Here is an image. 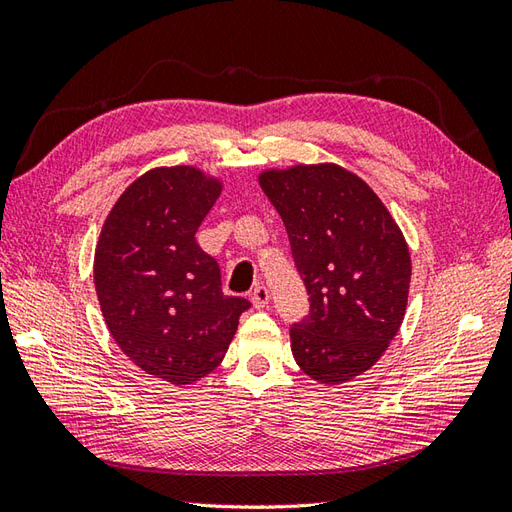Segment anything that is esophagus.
<instances>
[{
	"label": "esophagus",
	"instance_id": "1",
	"mask_svg": "<svg viewBox=\"0 0 512 512\" xmlns=\"http://www.w3.org/2000/svg\"><path fill=\"white\" fill-rule=\"evenodd\" d=\"M250 301H253V306H255L257 310L266 308V306H268V301H270V292H268V288H266V286H255V288H253V292H250Z\"/></svg>",
	"mask_w": 512,
	"mask_h": 512
}]
</instances>
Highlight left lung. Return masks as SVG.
Wrapping results in <instances>:
<instances>
[{
    "instance_id": "8db88e82",
    "label": "left lung",
    "mask_w": 512,
    "mask_h": 512,
    "mask_svg": "<svg viewBox=\"0 0 512 512\" xmlns=\"http://www.w3.org/2000/svg\"><path fill=\"white\" fill-rule=\"evenodd\" d=\"M259 187L284 220L310 312L290 328L312 380L341 385L385 354L405 319L411 257L387 206L332 162L268 169Z\"/></svg>"
}]
</instances>
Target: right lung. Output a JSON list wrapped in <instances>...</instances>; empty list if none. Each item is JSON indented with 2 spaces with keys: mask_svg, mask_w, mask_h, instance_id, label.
Returning a JSON list of instances; mask_svg holds the SVG:
<instances>
[{
  "mask_svg": "<svg viewBox=\"0 0 512 512\" xmlns=\"http://www.w3.org/2000/svg\"><path fill=\"white\" fill-rule=\"evenodd\" d=\"M222 182L198 167H156L112 206L94 250V286L112 339L145 374L191 385L222 363L242 297L195 242Z\"/></svg>",
  "mask_w": 512,
  "mask_h": 512,
  "instance_id": "obj_1",
  "label": "right lung"
}]
</instances>
